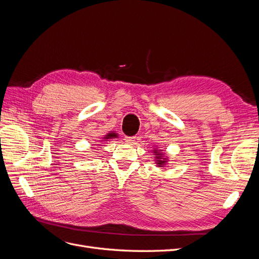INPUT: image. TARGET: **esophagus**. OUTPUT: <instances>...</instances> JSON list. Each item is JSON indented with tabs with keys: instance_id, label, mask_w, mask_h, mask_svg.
Here are the masks:
<instances>
[{
	"instance_id": "obj_1",
	"label": "esophagus",
	"mask_w": 259,
	"mask_h": 259,
	"mask_svg": "<svg viewBox=\"0 0 259 259\" xmlns=\"http://www.w3.org/2000/svg\"><path fill=\"white\" fill-rule=\"evenodd\" d=\"M136 137H130V136H125L124 137V140H125L127 144H133V141H135Z\"/></svg>"
}]
</instances>
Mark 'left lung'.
<instances>
[{
	"label": "left lung",
	"instance_id": "8db88e82",
	"mask_svg": "<svg viewBox=\"0 0 259 259\" xmlns=\"http://www.w3.org/2000/svg\"><path fill=\"white\" fill-rule=\"evenodd\" d=\"M156 154H157V158H158V160H157V164L158 165H164L165 164V160H163L162 159V154H159V153H157V152H155Z\"/></svg>",
	"mask_w": 259,
	"mask_h": 259
}]
</instances>
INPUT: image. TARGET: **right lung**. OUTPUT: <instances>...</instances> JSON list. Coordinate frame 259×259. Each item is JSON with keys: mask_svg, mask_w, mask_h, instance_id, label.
Wrapping results in <instances>:
<instances>
[{"mask_svg": "<svg viewBox=\"0 0 259 259\" xmlns=\"http://www.w3.org/2000/svg\"><path fill=\"white\" fill-rule=\"evenodd\" d=\"M112 137H117V134H114V133H109L108 135H107V136L105 137V139H111Z\"/></svg>", "mask_w": 259, "mask_h": 259, "instance_id": "1", "label": "right lung"}]
</instances>
